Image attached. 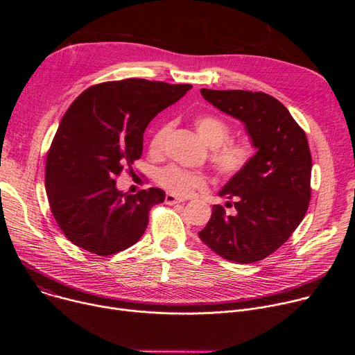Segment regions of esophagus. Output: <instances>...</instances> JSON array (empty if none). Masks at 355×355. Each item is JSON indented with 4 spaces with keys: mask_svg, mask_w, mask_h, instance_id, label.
Here are the masks:
<instances>
[{
    "mask_svg": "<svg viewBox=\"0 0 355 355\" xmlns=\"http://www.w3.org/2000/svg\"><path fill=\"white\" fill-rule=\"evenodd\" d=\"M181 202H182V199L177 198V196L173 195V193H167V195H166V204H167V205H177V204H181Z\"/></svg>",
    "mask_w": 355,
    "mask_h": 355,
    "instance_id": "esophagus-1",
    "label": "esophagus"
}]
</instances>
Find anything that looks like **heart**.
<instances>
[{"label": "heart", "mask_w": 355, "mask_h": 355, "mask_svg": "<svg viewBox=\"0 0 355 355\" xmlns=\"http://www.w3.org/2000/svg\"><path fill=\"white\" fill-rule=\"evenodd\" d=\"M193 126L199 136L211 148L209 162L223 181L234 180L241 175L256 157V148L245 140H229L230 126L216 115H200L195 118ZM173 130V123H163L150 140L153 153H162ZM156 181L170 193L187 198L196 191L208 188V177L202 173L188 171L178 166H167L157 171Z\"/></svg>", "instance_id": "b5f03b06"}]
</instances>
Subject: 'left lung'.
I'll return each mask as SVG.
<instances>
[{
    "label": "left lung",
    "instance_id": "left-lung-1",
    "mask_svg": "<svg viewBox=\"0 0 355 355\" xmlns=\"http://www.w3.org/2000/svg\"><path fill=\"white\" fill-rule=\"evenodd\" d=\"M222 112L241 121L257 148L250 167L219 192L234 199L214 205L200 240L218 256L250 264L278 250L305 218L311 200L312 156L305 132L274 96L244 89H200Z\"/></svg>",
    "mask_w": 355,
    "mask_h": 355
}]
</instances>
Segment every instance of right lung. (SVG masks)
I'll return each mask as SVG.
<instances>
[{
    "label": "right lung",
    "instance_id": "add662e5",
    "mask_svg": "<svg viewBox=\"0 0 355 355\" xmlns=\"http://www.w3.org/2000/svg\"><path fill=\"white\" fill-rule=\"evenodd\" d=\"M191 88L128 78L92 85L76 98L50 144L44 170L50 209L73 244L107 257L141 237L150 209L166 193L160 188L123 193L116 177L140 159L150 121Z\"/></svg>",
    "mask_w": 355,
    "mask_h": 355
}]
</instances>
